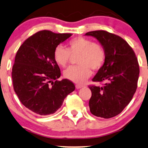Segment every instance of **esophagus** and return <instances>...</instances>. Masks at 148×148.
<instances>
[{
  "label": "esophagus",
  "instance_id": "34e87169",
  "mask_svg": "<svg viewBox=\"0 0 148 148\" xmlns=\"http://www.w3.org/2000/svg\"><path fill=\"white\" fill-rule=\"evenodd\" d=\"M82 86H80V85H78V84H77L76 86H75V88H76V89L77 90H79V89H80V88H82Z\"/></svg>",
  "mask_w": 148,
  "mask_h": 148
}]
</instances>
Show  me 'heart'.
<instances>
[{"mask_svg": "<svg viewBox=\"0 0 148 148\" xmlns=\"http://www.w3.org/2000/svg\"><path fill=\"white\" fill-rule=\"evenodd\" d=\"M78 66H70L64 71V77L77 84H83L92 75V71L99 69L104 63L105 52L98 43L90 40L78 37L71 40L68 48L58 46L54 52L56 63L64 67L69 62L71 56L78 55Z\"/></svg>", "mask_w": 148, "mask_h": 148, "instance_id": "heart-1", "label": "heart"}]
</instances>
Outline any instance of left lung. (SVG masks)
Masks as SVG:
<instances>
[{"mask_svg": "<svg viewBox=\"0 0 148 148\" xmlns=\"http://www.w3.org/2000/svg\"><path fill=\"white\" fill-rule=\"evenodd\" d=\"M85 36L98 40L105 52V60L92 81L103 86H92L89 106L92 114L109 119L122 112L136 91L139 68L137 57L128 43L120 36L98 30Z\"/></svg>", "mask_w": 148, "mask_h": 148, "instance_id": "obj_1", "label": "left lung"}]
</instances>
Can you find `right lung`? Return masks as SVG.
Instances as JSON below:
<instances>
[{"mask_svg":"<svg viewBox=\"0 0 148 148\" xmlns=\"http://www.w3.org/2000/svg\"><path fill=\"white\" fill-rule=\"evenodd\" d=\"M71 36L38 32L27 38L16 54L12 69L14 90L22 104L36 114H53L75 89L66 79L57 80L60 70L54 58L58 44Z\"/></svg>","mask_w":148,"mask_h":148,"instance_id":"obj_1","label":"right lung"}]
</instances>
